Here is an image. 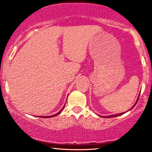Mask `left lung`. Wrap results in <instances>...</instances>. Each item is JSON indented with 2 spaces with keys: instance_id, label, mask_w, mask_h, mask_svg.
<instances>
[{
  "instance_id": "1",
  "label": "left lung",
  "mask_w": 152,
  "mask_h": 152,
  "mask_svg": "<svg viewBox=\"0 0 152 152\" xmlns=\"http://www.w3.org/2000/svg\"><path fill=\"white\" fill-rule=\"evenodd\" d=\"M139 96H140V93H139V96H138V98H137V102H136L135 104H134V105L133 106H132V107L131 108V109H129V111H130L131 109H133V108L134 107V106H135L136 104H137V102H138V100H139ZM124 113H126V112H124ZM124 114V112H123V113H121V114H114V115H110V116H102V117H104V118H110V117H114V116H119V115H121V114Z\"/></svg>"
}]
</instances>
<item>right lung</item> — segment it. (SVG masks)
<instances>
[{
    "instance_id": "add662e5",
    "label": "right lung",
    "mask_w": 152,
    "mask_h": 152,
    "mask_svg": "<svg viewBox=\"0 0 152 152\" xmlns=\"http://www.w3.org/2000/svg\"><path fill=\"white\" fill-rule=\"evenodd\" d=\"M64 106H65V105H64ZM64 107L62 108V109L61 110V111H59V112L57 113V114H54V115H51V116H41V117H42V118H43H43H50V117H53V116H57V115L59 114H60L61 112V111H62V110H63V109H64ZM39 117H40V116H39Z\"/></svg>"
}]
</instances>
